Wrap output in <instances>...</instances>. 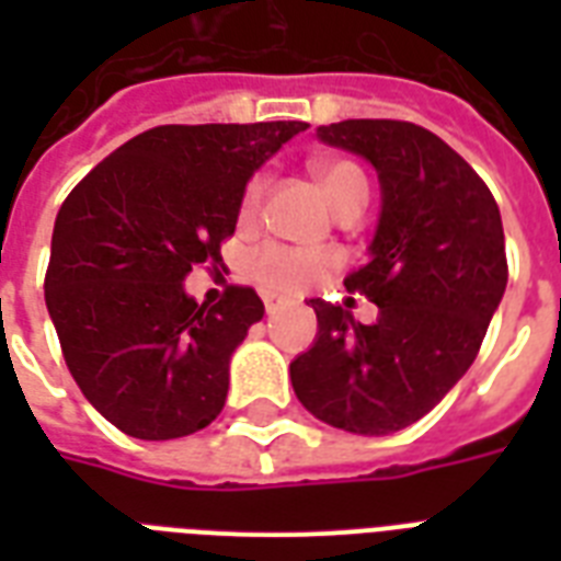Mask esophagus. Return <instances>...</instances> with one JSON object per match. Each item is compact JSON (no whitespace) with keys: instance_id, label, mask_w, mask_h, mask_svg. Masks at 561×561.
<instances>
[{"instance_id":"esophagus-1","label":"esophagus","mask_w":561,"mask_h":561,"mask_svg":"<svg viewBox=\"0 0 561 561\" xmlns=\"http://www.w3.org/2000/svg\"><path fill=\"white\" fill-rule=\"evenodd\" d=\"M282 306H285V302H282L279 297H271V294L264 297V311H267V314H276Z\"/></svg>"}]
</instances>
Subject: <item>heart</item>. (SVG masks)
I'll return each instance as SVG.
<instances>
[{
	"label": "heart",
	"instance_id": "1",
	"mask_svg": "<svg viewBox=\"0 0 561 561\" xmlns=\"http://www.w3.org/2000/svg\"><path fill=\"white\" fill-rule=\"evenodd\" d=\"M311 174L337 215L350 209H364L369 197V183L358 162L343 160V157H323V160L311 162ZM267 188H271V178L264 171L247 180L244 194H241V218L253 220L262 211ZM329 267H332V255L279 244L264 247L250 259V276L267 294H297V290L314 285Z\"/></svg>",
	"mask_w": 561,
	"mask_h": 561
}]
</instances>
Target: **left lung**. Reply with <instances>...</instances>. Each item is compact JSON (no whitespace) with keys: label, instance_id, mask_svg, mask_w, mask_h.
<instances>
[{"label":"left lung","instance_id":"obj_1","mask_svg":"<svg viewBox=\"0 0 561 561\" xmlns=\"http://www.w3.org/2000/svg\"><path fill=\"white\" fill-rule=\"evenodd\" d=\"M317 136L367 157L381 180L373 255L343 279L373 299L378 320L364 325L311 299L317 343L290 364V381L325 425L392 434L434 410L478 358L510 276L504 224L478 171L425 127L346 118Z\"/></svg>","mask_w":561,"mask_h":561}]
</instances>
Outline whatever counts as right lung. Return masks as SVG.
I'll return each instance as SVG.
<instances>
[{
    "label": "right lung",
    "instance_id": "obj_1",
    "mask_svg": "<svg viewBox=\"0 0 561 561\" xmlns=\"http://www.w3.org/2000/svg\"><path fill=\"white\" fill-rule=\"evenodd\" d=\"M306 127H153L99 162L57 211L46 308L75 383L127 436L178 439L224 410L229 358L264 306L244 285L197 306L183 279L220 264L250 174Z\"/></svg>",
    "mask_w": 561,
    "mask_h": 561
}]
</instances>
